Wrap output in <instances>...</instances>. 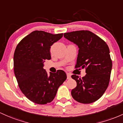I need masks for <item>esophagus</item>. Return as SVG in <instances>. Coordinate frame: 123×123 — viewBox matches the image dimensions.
<instances>
[{"mask_svg":"<svg viewBox=\"0 0 123 123\" xmlns=\"http://www.w3.org/2000/svg\"><path fill=\"white\" fill-rule=\"evenodd\" d=\"M67 79H71V74H69V73H67Z\"/></svg>","mask_w":123,"mask_h":123,"instance_id":"esophagus-1","label":"esophagus"}]
</instances>
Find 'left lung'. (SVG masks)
<instances>
[{
    "label": "left lung",
    "instance_id": "obj_1",
    "mask_svg": "<svg viewBox=\"0 0 123 123\" xmlns=\"http://www.w3.org/2000/svg\"><path fill=\"white\" fill-rule=\"evenodd\" d=\"M64 37L79 47L75 68L86 69V75L71 76L77 86L71 91L72 98L79 103L89 104L100 99L110 81L112 61L106 42L88 30L65 33Z\"/></svg>",
    "mask_w": 123,
    "mask_h": 123
}]
</instances>
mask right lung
Masks as SVG:
<instances>
[{"label":"right lung","mask_w":123,"mask_h":123,"mask_svg":"<svg viewBox=\"0 0 123 123\" xmlns=\"http://www.w3.org/2000/svg\"><path fill=\"white\" fill-rule=\"evenodd\" d=\"M63 33L52 34L43 31H34L23 38L14 54V72L22 93L36 104L50 103L58 87L67 79L62 70L49 73L44 67L46 59H51V46L60 40Z\"/></svg>","instance_id":"1"}]
</instances>
